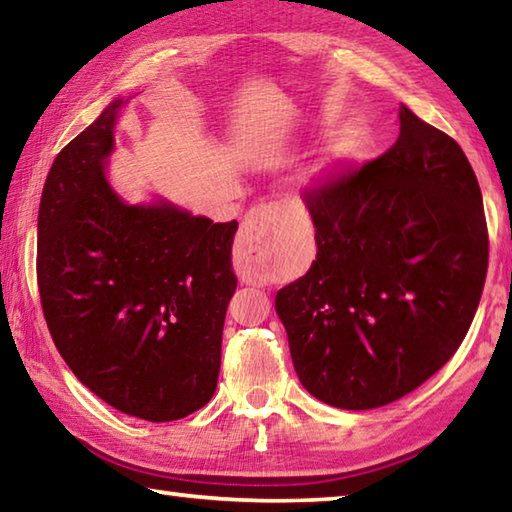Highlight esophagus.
<instances>
[{
    "mask_svg": "<svg viewBox=\"0 0 512 512\" xmlns=\"http://www.w3.org/2000/svg\"><path fill=\"white\" fill-rule=\"evenodd\" d=\"M284 219L287 207L282 203H262L246 214L235 248V266L246 282L264 273V262L271 255Z\"/></svg>",
    "mask_w": 512,
    "mask_h": 512,
    "instance_id": "esophagus-1",
    "label": "esophagus"
}]
</instances>
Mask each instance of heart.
<instances>
[{"instance_id": "1", "label": "heart", "mask_w": 512, "mask_h": 512, "mask_svg": "<svg viewBox=\"0 0 512 512\" xmlns=\"http://www.w3.org/2000/svg\"><path fill=\"white\" fill-rule=\"evenodd\" d=\"M368 131L361 121H350L343 128H339L329 140L323 158H318L309 169L311 180H325L332 176V173L339 171L345 164L359 158L363 146H366Z\"/></svg>"}]
</instances>
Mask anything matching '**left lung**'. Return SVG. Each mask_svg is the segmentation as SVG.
Listing matches in <instances>:
<instances>
[{
  "instance_id": "1",
  "label": "left lung",
  "mask_w": 512,
  "mask_h": 512,
  "mask_svg": "<svg viewBox=\"0 0 512 512\" xmlns=\"http://www.w3.org/2000/svg\"><path fill=\"white\" fill-rule=\"evenodd\" d=\"M316 262L277 291L300 384L336 409L400 400L454 357L488 273L476 176L452 137L400 110V137L302 192Z\"/></svg>"
}]
</instances>
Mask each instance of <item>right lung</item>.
I'll return each instance as SVG.
<instances>
[{"label":"right lung","mask_w":512,"mask_h":512,"mask_svg":"<svg viewBox=\"0 0 512 512\" xmlns=\"http://www.w3.org/2000/svg\"><path fill=\"white\" fill-rule=\"evenodd\" d=\"M121 99L51 164L38 212V289L60 357L117 411L180 420L212 400L237 221L128 205L106 180Z\"/></svg>","instance_id":"1"}]
</instances>
